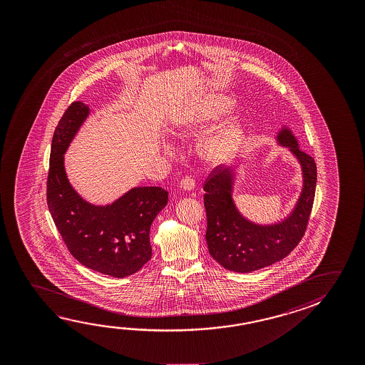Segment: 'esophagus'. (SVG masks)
I'll return each mask as SVG.
<instances>
[{"instance_id":"34e87169","label":"esophagus","mask_w":365,"mask_h":365,"mask_svg":"<svg viewBox=\"0 0 365 365\" xmlns=\"http://www.w3.org/2000/svg\"><path fill=\"white\" fill-rule=\"evenodd\" d=\"M195 180L192 178V177H188V175H185L180 180V187L182 190H185V191H192L193 188H195Z\"/></svg>"}]
</instances>
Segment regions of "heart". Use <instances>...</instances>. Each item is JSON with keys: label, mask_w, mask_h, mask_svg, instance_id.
<instances>
[{"label": "heart", "mask_w": 365, "mask_h": 365, "mask_svg": "<svg viewBox=\"0 0 365 365\" xmlns=\"http://www.w3.org/2000/svg\"><path fill=\"white\" fill-rule=\"evenodd\" d=\"M232 107L227 98L220 96H210L205 98L202 102L188 108L185 113L180 115L175 122L177 131L180 133L195 131L197 127L209 125L211 122L220 118L221 115L227 113L229 108ZM238 138L237 125L230 123L222 127L214 138L209 140L203 148V155L209 160H219L229 155L233 151Z\"/></svg>", "instance_id": "obj_1"}]
</instances>
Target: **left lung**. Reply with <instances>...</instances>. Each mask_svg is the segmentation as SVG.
I'll use <instances>...</instances> for the list:
<instances>
[{"mask_svg": "<svg viewBox=\"0 0 365 365\" xmlns=\"http://www.w3.org/2000/svg\"><path fill=\"white\" fill-rule=\"evenodd\" d=\"M277 140L298 158L304 177L297 207L285 220L262 227L240 215L232 200L233 173L227 169L214 168L203 183L206 242L210 255L224 269L242 274L262 269L287 257L304 237L316 193V162L289 130H282Z\"/></svg>", "mask_w": 365, "mask_h": 365, "instance_id": "8db88e82", "label": "left lung"}]
</instances>
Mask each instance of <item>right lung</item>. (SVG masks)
Segmentation results:
<instances>
[{
    "label": "right lung",
    "mask_w": 365,
    "mask_h": 365,
    "mask_svg": "<svg viewBox=\"0 0 365 365\" xmlns=\"http://www.w3.org/2000/svg\"><path fill=\"white\" fill-rule=\"evenodd\" d=\"M89 114L73 102L54 130L47 178V203L67 250L88 269L113 277L138 272L151 258L150 227L168 203L160 187H136L115 202L94 206L72 188L63 154Z\"/></svg>",
    "instance_id": "obj_1"
}]
</instances>
